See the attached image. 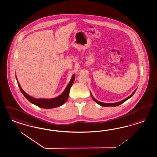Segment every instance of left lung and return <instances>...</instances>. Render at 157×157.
Returning <instances> with one entry per match:
<instances>
[{
	"instance_id": "1",
	"label": "left lung",
	"mask_w": 157,
	"mask_h": 157,
	"mask_svg": "<svg viewBox=\"0 0 157 157\" xmlns=\"http://www.w3.org/2000/svg\"><path fill=\"white\" fill-rule=\"evenodd\" d=\"M136 90H137V89H136V90H135L134 91V92H133L132 94H131L130 96H129L128 97H127V98H125V99H124V100H121V101H119V102H117V103H101V102H100V101H98L96 99H94V97L93 96V95L92 94L91 92H90V94H91V97H92V99L94 100V101H95L96 103H98V104H99V105H101V106H103V107H116V106H117V105H121V104H122V103H123L124 102H125L126 100H127L128 99H130V98H131V97L132 96V95L134 94L135 92V91Z\"/></svg>"
}]
</instances>
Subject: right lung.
Wrapping results in <instances>:
<instances>
[{
    "label": "right lung",
    "instance_id": "add662e5",
    "mask_svg": "<svg viewBox=\"0 0 157 157\" xmlns=\"http://www.w3.org/2000/svg\"><path fill=\"white\" fill-rule=\"evenodd\" d=\"M16 79L18 82L19 88L21 90V92L22 93L23 96L30 102L33 103V104L36 105L39 107L42 108H46V109H50V108H54L58 107L61 105H63L64 103L67 101L69 94V90L71 88L74 81L75 79V76L73 75L72 78L67 84L66 88L64 90V91L60 95H59L57 97L53 98V99H36L32 97L31 96L29 95L26 94L22 88H21L19 83L18 82V79L16 76Z\"/></svg>",
    "mask_w": 157,
    "mask_h": 157
}]
</instances>
